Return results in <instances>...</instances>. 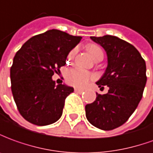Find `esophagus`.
<instances>
[{
	"label": "esophagus",
	"mask_w": 153,
	"mask_h": 153,
	"mask_svg": "<svg viewBox=\"0 0 153 153\" xmlns=\"http://www.w3.org/2000/svg\"><path fill=\"white\" fill-rule=\"evenodd\" d=\"M75 92H76V93H78V94H82V93H83V92H84V91H83V90H82V89L75 88Z\"/></svg>",
	"instance_id": "1"
}]
</instances>
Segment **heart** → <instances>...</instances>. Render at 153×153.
Returning <instances> with one entry per match:
<instances>
[{"label":"heart","mask_w":153,"mask_h":153,"mask_svg":"<svg viewBox=\"0 0 153 153\" xmlns=\"http://www.w3.org/2000/svg\"><path fill=\"white\" fill-rule=\"evenodd\" d=\"M89 53L91 55V57L96 60V58L100 57H103L104 53H103L102 49L96 44H91L87 48ZM75 53H76V49H73L71 51L69 54H68V58L71 59L72 57L74 56ZM93 75L89 72L86 70H84L82 68H70L68 71L66 72L65 75V78L66 81L68 84L75 87H78V88H83L85 85H87L89 82L93 79Z\"/></svg>","instance_id":"heart-1"}]
</instances>
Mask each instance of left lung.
<instances>
[{
  "mask_svg": "<svg viewBox=\"0 0 153 153\" xmlns=\"http://www.w3.org/2000/svg\"><path fill=\"white\" fill-rule=\"evenodd\" d=\"M107 54V68L96 82L107 85V94L96 93V99L85 105V116L93 126L112 130L128 120L143 97L147 82L146 63L136 48L116 36L91 37Z\"/></svg>",
  "mask_w": 153,
  "mask_h": 153,
  "instance_id": "1",
  "label": "left lung"
}]
</instances>
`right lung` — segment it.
<instances>
[{
	"label": "right lung",
	"mask_w": 153,
	"mask_h": 153,
	"mask_svg": "<svg viewBox=\"0 0 153 153\" xmlns=\"http://www.w3.org/2000/svg\"><path fill=\"white\" fill-rule=\"evenodd\" d=\"M82 40L58 30L32 37L16 53L10 68L13 97L19 114L30 123L44 126L62 114L65 99L74 91L52 79L66 64L68 53Z\"/></svg>",
	"instance_id": "add662e5"
}]
</instances>
